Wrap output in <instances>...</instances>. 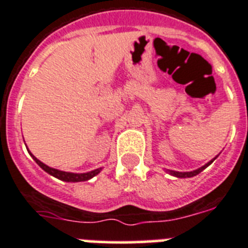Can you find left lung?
<instances>
[{"label":"left lung","mask_w":248,"mask_h":248,"mask_svg":"<svg viewBox=\"0 0 248 248\" xmlns=\"http://www.w3.org/2000/svg\"><path fill=\"white\" fill-rule=\"evenodd\" d=\"M217 157H218V155L216 156L214 159H212L211 161H209V163H207V164H205V165H203V166H202V168H199V169L193 170V171H175V170H168V169H166V171L169 172L170 175L176 176V178H193V176L198 175L199 172H202V171H203V170L205 169V168H208V166L211 165V164L213 163L214 160L217 159Z\"/></svg>","instance_id":"left-lung-1"}]
</instances>
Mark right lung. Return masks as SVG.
<instances>
[{
  "mask_svg": "<svg viewBox=\"0 0 248 248\" xmlns=\"http://www.w3.org/2000/svg\"><path fill=\"white\" fill-rule=\"evenodd\" d=\"M30 153V151H29ZM31 157L35 160V163L37 165L40 166L41 169L44 171H46L47 174L50 175H53L54 178L59 179V180H63V182H68V183H78V182H87L89 179H92L93 176L98 175L99 172H101L102 168L99 169H95L92 170V171H88V172H69V171H63V170H58V169H54V168H50V166L45 165L44 163H41L40 160L36 159L32 154L30 153Z\"/></svg>",
  "mask_w": 248,
  "mask_h": 248,
  "instance_id": "1",
  "label": "right lung"
}]
</instances>
